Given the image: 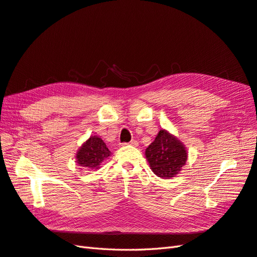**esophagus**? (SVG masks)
I'll return each instance as SVG.
<instances>
[{
  "label": "esophagus",
  "mask_w": 257,
  "mask_h": 257,
  "mask_svg": "<svg viewBox=\"0 0 257 257\" xmlns=\"http://www.w3.org/2000/svg\"><path fill=\"white\" fill-rule=\"evenodd\" d=\"M128 144H130V146H133V147H137L138 146V142L136 140H131Z\"/></svg>",
  "instance_id": "1"
}]
</instances>
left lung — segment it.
<instances>
[{"label": "left lung", "instance_id": "obj_1", "mask_svg": "<svg viewBox=\"0 0 257 257\" xmlns=\"http://www.w3.org/2000/svg\"><path fill=\"white\" fill-rule=\"evenodd\" d=\"M146 157L152 172L163 179H169L186 165L188 153L180 140L167 130H160L155 140L146 150Z\"/></svg>", "mask_w": 257, "mask_h": 257}]
</instances>
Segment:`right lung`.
I'll return each instance as SVG.
<instances>
[{"label":"right lung","mask_w":257,"mask_h":257,"mask_svg":"<svg viewBox=\"0 0 257 257\" xmlns=\"http://www.w3.org/2000/svg\"><path fill=\"white\" fill-rule=\"evenodd\" d=\"M110 155L106 144L97 136H91L76 154V162L79 166L94 170L100 168L101 163Z\"/></svg>","instance_id":"right-lung-1"}]
</instances>
